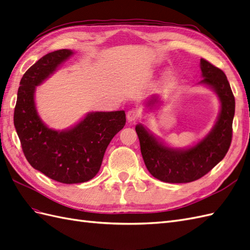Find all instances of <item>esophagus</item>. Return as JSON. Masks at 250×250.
<instances>
[{
    "instance_id": "34e87169",
    "label": "esophagus",
    "mask_w": 250,
    "mask_h": 250,
    "mask_svg": "<svg viewBox=\"0 0 250 250\" xmlns=\"http://www.w3.org/2000/svg\"><path fill=\"white\" fill-rule=\"evenodd\" d=\"M139 116H140V114L137 110H135V108L127 111V113H126V119H127V121H130V123L136 121L139 118Z\"/></svg>"
}]
</instances>
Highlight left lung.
<instances>
[{
  "mask_svg": "<svg viewBox=\"0 0 250 250\" xmlns=\"http://www.w3.org/2000/svg\"><path fill=\"white\" fill-rule=\"evenodd\" d=\"M201 69L203 80L200 84L212 88L221 101L219 118L206 137L191 148L174 149L159 142L144 125L135 127L146 167L162 182L181 184L198 180L225 157L231 144L235 101L227 77L205 59H201ZM158 101L152 97L146 104L152 106Z\"/></svg>",
  "mask_w": 250,
  "mask_h": 250,
  "instance_id": "8db88e82",
  "label": "left lung"
}]
</instances>
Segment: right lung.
I'll return each mask as SVG.
<instances>
[{
  "label": "right lung",
  "mask_w": 250,
  "mask_h": 250,
  "mask_svg": "<svg viewBox=\"0 0 250 250\" xmlns=\"http://www.w3.org/2000/svg\"><path fill=\"white\" fill-rule=\"evenodd\" d=\"M73 55L59 49L43 56L22 77L14 124L31 167L62 184L87 182L98 173L112 138L125 125V111L88 113L78 125L56 131L43 123L35 104L36 86Z\"/></svg>",
  "instance_id": "right-lung-1"
}]
</instances>
